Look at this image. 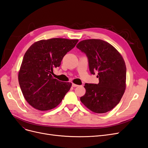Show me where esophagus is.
<instances>
[{
    "instance_id": "esophagus-1",
    "label": "esophagus",
    "mask_w": 148,
    "mask_h": 148,
    "mask_svg": "<svg viewBox=\"0 0 148 148\" xmlns=\"http://www.w3.org/2000/svg\"><path fill=\"white\" fill-rule=\"evenodd\" d=\"M79 85H78V84H75V83H73L72 84V86L73 87H74V88H75V87H77V86H78Z\"/></svg>"
}]
</instances>
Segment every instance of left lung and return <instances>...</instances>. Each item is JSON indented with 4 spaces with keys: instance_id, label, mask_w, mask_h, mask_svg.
I'll list each match as a JSON object with an SVG mask.
<instances>
[{
    "instance_id": "left-lung-1",
    "label": "left lung",
    "mask_w": 148,
    "mask_h": 148,
    "mask_svg": "<svg viewBox=\"0 0 148 148\" xmlns=\"http://www.w3.org/2000/svg\"><path fill=\"white\" fill-rule=\"evenodd\" d=\"M77 47L86 53L89 71L97 72L98 84L85 83V95L80 101L97 114L106 113L117 106L126 88L127 69L122 55L113 46L101 39H86Z\"/></svg>"
}]
</instances>
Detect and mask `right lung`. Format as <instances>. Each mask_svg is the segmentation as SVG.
<instances>
[{"mask_svg":"<svg viewBox=\"0 0 148 148\" xmlns=\"http://www.w3.org/2000/svg\"><path fill=\"white\" fill-rule=\"evenodd\" d=\"M78 42V39L65 38L42 39L26 51L18 71V82L26 101L34 109L44 111L55 108L70 90L72 84L53 78L52 73Z\"/></svg>","mask_w":148,"mask_h":148,"instance_id":"obj_1","label":"right lung"}]
</instances>
